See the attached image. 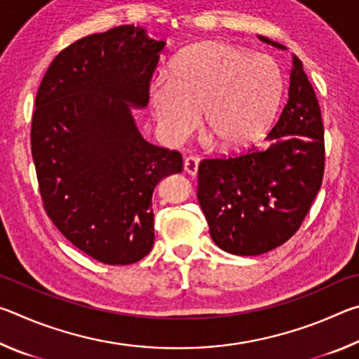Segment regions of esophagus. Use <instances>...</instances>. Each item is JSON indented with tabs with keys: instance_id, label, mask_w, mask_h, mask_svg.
<instances>
[{
	"instance_id": "esophagus-1",
	"label": "esophagus",
	"mask_w": 359,
	"mask_h": 359,
	"mask_svg": "<svg viewBox=\"0 0 359 359\" xmlns=\"http://www.w3.org/2000/svg\"><path fill=\"white\" fill-rule=\"evenodd\" d=\"M198 166H199V160L196 156H187L184 160V171L190 175H196L198 174Z\"/></svg>"
}]
</instances>
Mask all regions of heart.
<instances>
[{
    "mask_svg": "<svg viewBox=\"0 0 359 359\" xmlns=\"http://www.w3.org/2000/svg\"><path fill=\"white\" fill-rule=\"evenodd\" d=\"M282 95L283 76L274 58L220 41L184 48L169 74L147 87L158 135L166 142H184L201 112L204 131L223 150L248 147L263 136Z\"/></svg>",
    "mask_w": 359,
    "mask_h": 359,
    "instance_id": "1",
    "label": "heart"
}]
</instances>
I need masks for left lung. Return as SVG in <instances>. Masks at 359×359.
<instances>
[{"label":"left lung","mask_w":359,"mask_h":359,"mask_svg":"<svg viewBox=\"0 0 359 359\" xmlns=\"http://www.w3.org/2000/svg\"><path fill=\"white\" fill-rule=\"evenodd\" d=\"M323 135L318 100L293 55L288 102L267 135L269 144L199 163L198 199L222 250L253 257L285 244L299 229L323 180Z\"/></svg>","instance_id":"left-lung-1"}]
</instances>
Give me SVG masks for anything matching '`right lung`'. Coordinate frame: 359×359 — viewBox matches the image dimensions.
<instances>
[{
	"mask_svg": "<svg viewBox=\"0 0 359 359\" xmlns=\"http://www.w3.org/2000/svg\"><path fill=\"white\" fill-rule=\"evenodd\" d=\"M141 27L121 25L72 42L42 77L32 155L44 209L79 250L104 264H131L155 242L151 194L182 171V155L145 141L131 107L165 48Z\"/></svg>",
	"mask_w": 359,
	"mask_h": 359,
	"instance_id": "add662e5",
	"label": "right lung"
}]
</instances>
